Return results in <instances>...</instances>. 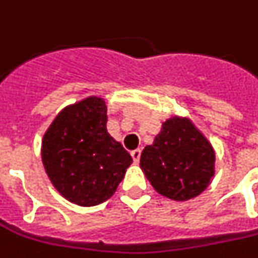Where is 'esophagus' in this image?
I'll return each instance as SVG.
<instances>
[{"label":"esophagus","mask_w":258,"mask_h":258,"mask_svg":"<svg viewBox=\"0 0 258 258\" xmlns=\"http://www.w3.org/2000/svg\"><path fill=\"white\" fill-rule=\"evenodd\" d=\"M131 156H133L134 162H140V158H141V149H134V151H131Z\"/></svg>","instance_id":"esophagus-1"}]
</instances>
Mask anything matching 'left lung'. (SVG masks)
<instances>
[{
	"mask_svg": "<svg viewBox=\"0 0 258 258\" xmlns=\"http://www.w3.org/2000/svg\"><path fill=\"white\" fill-rule=\"evenodd\" d=\"M141 167L156 191L176 201L200 196L214 177L215 152L187 118L166 120L141 154Z\"/></svg>",
	"mask_w": 258,
	"mask_h": 258,
	"instance_id": "8db88e82",
	"label": "left lung"
}]
</instances>
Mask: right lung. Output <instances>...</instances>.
Returning <instances> with one entry per match:
<instances>
[{
	"label": "right lung",
	"mask_w": 258,
	"mask_h": 258,
	"mask_svg": "<svg viewBox=\"0 0 258 258\" xmlns=\"http://www.w3.org/2000/svg\"><path fill=\"white\" fill-rule=\"evenodd\" d=\"M103 99L91 96L54 118L41 142V160L61 196L81 207L116 192L133 158L106 128Z\"/></svg>",
	"instance_id": "right-lung-1"
}]
</instances>
